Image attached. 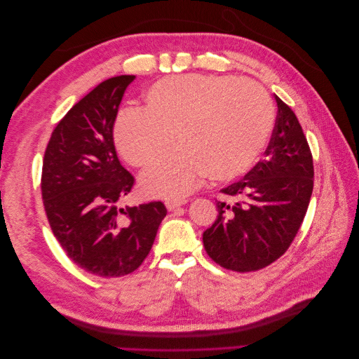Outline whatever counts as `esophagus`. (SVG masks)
Listing matches in <instances>:
<instances>
[{
    "instance_id": "1",
    "label": "esophagus",
    "mask_w": 359,
    "mask_h": 359,
    "mask_svg": "<svg viewBox=\"0 0 359 359\" xmlns=\"http://www.w3.org/2000/svg\"><path fill=\"white\" fill-rule=\"evenodd\" d=\"M182 203H186V201H168L166 202V208L169 211H173V210H177L178 206H181Z\"/></svg>"
}]
</instances>
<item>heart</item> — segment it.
Here are the masks:
<instances>
[{"instance_id":"heart-1","label":"heart","mask_w":359,"mask_h":359,"mask_svg":"<svg viewBox=\"0 0 359 359\" xmlns=\"http://www.w3.org/2000/svg\"><path fill=\"white\" fill-rule=\"evenodd\" d=\"M276 109L262 85L233 76H170L147 91V109H127L115 121V142L133 166H148L175 147L180 153L140 177L153 198L180 199L208 173L238 178L262 156L274 132Z\"/></svg>"}]
</instances>
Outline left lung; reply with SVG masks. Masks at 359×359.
Listing matches in <instances>:
<instances>
[{
  "mask_svg": "<svg viewBox=\"0 0 359 359\" xmlns=\"http://www.w3.org/2000/svg\"><path fill=\"white\" fill-rule=\"evenodd\" d=\"M277 119L265 158L222 193L219 215L203 232L215 264L250 273L283 256L306 217L313 191V157L297 115L277 95Z\"/></svg>",
  "mask_w": 359,
  "mask_h": 359,
  "instance_id": "1",
  "label": "left lung"
}]
</instances>
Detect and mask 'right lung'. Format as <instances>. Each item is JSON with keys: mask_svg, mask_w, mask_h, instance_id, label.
Returning <instances> with one entry per match:
<instances>
[{"mask_svg": "<svg viewBox=\"0 0 359 359\" xmlns=\"http://www.w3.org/2000/svg\"><path fill=\"white\" fill-rule=\"evenodd\" d=\"M133 74L97 85L57 124L45 151L41 198L50 229L86 273L121 277L137 269L168 211L161 202L119 208L135 178L114 145L119 103Z\"/></svg>", "mask_w": 359, "mask_h": 359, "instance_id": "obj_1", "label": "right lung"}]
</instances>
